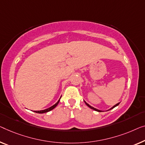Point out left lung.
Listing matches in <instances>:
<instances>
[{"label":"left lung","instance_id":"obj_1","mask_svg":"<svg viewBox=\"0 0 145 145\" xmlns=\"http://www.w3.org/2000/svg\"><path fill=\"white\" fill-rule=\"evenodd\" d=\"M85 103H86V105H87V106H88V107H90V109H93V110H94V111H98V112H101V111H100V110H98V109H96V108H94V107H93L90 106V105L89 104H88V103H86V101H85ZM119 105V103H116V105H114L113 107H112L111 108V109H110L109 110H111V109H113V108H114V107H116V106H117V105Z\"/></svg>","mask_w":145,"mask_h":145}]
</instances>
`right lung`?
Instances as JSON below:
<instances>
[{
    "mask_svg": "<svg viewBox=\"0 0 145 145\" xmlns=\"http://www.w3.org/2000/svg\"><path fill=\"white\" fill-rule=\"evenodd\" d=\"M60 98H61V97H60V98L59 101H58L56 103L55 105H53V106H51V107H50L49 108H47V109H46L41 110V111H34V112H35V113H47V112H49V111H51V110H53V109H54V108H55L56 107H57V105L58 104H59Z\"/></svg>",
    "mask_w": 145,
    "mask_h": 145,
    "instance_id": "1",
    "label": "right lung"
}]
</instances>
